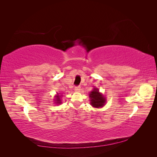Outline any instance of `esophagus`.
I'll list each match as a JSON object with an SVG mask.
<instances>
[{"label": "esophagus", "instance_id": "obj_1", "mask_svg": "<svg viewBox=\"0 0 157 157\" xmlns=\"http://www.w3.org/2000/svg\"><path fill=\"white\" fill-rule=\"evenodd\" d=\"M75 92H80L81 91L80 86H76V87L75 88Z\"/></svg>", "mask_w": 157, "mask_h": 157}]
</instances>
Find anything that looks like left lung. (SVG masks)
<instances>
[{"mask_svg":"<svg viewBox=\"0 0 157 157\" xmlns=\"http://www.w3.org/2000/svg\"><path fill=\"white\" fill-rule=\"evenodd\" d=\"M89 97L90 105L94 108H102L106 102L105 96L100 92L98 88H96L95 86L89 94Z\"/></svg>","mask_w":157,"mask_h":157,"instance_id":"left-lung-1","label":"left lung"}]
</instances>
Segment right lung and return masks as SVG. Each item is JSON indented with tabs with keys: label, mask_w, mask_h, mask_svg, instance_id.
Returning <instances> with one entry per match:
<instances>
[{
	"label": "right lung",
	"mask_w": 157,
	"mask_h": 157,
	"mask_svg": "<svg viewBox=\"0 0 157 157\" xmlns=\"http://www.w3.org/2000/svg\"><path fill=\"white\" fill-rule=\"evenodd\" d=\"M62 95H61L59 93H56V94L55 96V98H54V101L56 105H61L62 103V101H61V97Z\"/></svg>",
	"instance_id": "obj_1"
}]
</instances>
